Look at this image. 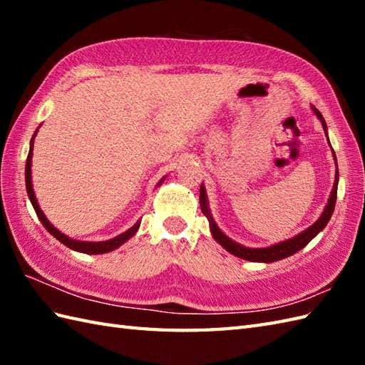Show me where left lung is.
<instances>
[{"instance_id":"8db88e82","label":"left lung","mask_w":365,"mask_h":365,"mask_svg":"<svg viewBox=\"0 0 365 365\" xmlns=\"http://www.w3.org/2000/svg\"><path fill=\"white\" fill-rule=\"evenodd\" d=\"M314 113L317 114V118H319L323 123V128H324V133H327V122H324L322 113L317 110V108L312 106ZM334 161L337 165V160H336V153H334ZM337 182H339V169L336 170V180H334V187H332L331 191V196L327 207H324V210L322 213V216L319 220H317L311 227H307L304 232H301L297 237H293L290 240H285V242H281L277 245L273 246H268V247H246L235 243L234 240H230L227 235H224L222 232L220 230V227L216 226V222L213 221L210 212H208V205H207V196H205V188L204 185H200V207H202V213L207 216L208 221H210V230H212V235L213 238L218 242L224 250L229 251L230 254L237 255L240 259H245V260H250V262H276V260H281L289 257V255L298 252L299 250H302L311 240L322 232L327 226L328 221L331 220V215L334 212V207H336V199H337Z\"/></svg>"}]
</instances>
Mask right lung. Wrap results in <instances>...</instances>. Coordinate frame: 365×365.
Masks as SVG:
<instances>
[{
	"label": "right lung",
	"mask_w": 365,
	"mask_h": 365,
	"mask_svg": "<svg viewBox=\"0 0 365 365\" xmlns=\"http://www.w3.org/2000/svg\"><path fill=\"white\" fill-rule=\"evenodd\" d=\"M37 131V130H36ZM36 135V133H34ZM34 138V136H33ZM31 160H33V139H31V147H29V153H28V158H26V168H25V180H26V191H28V196L31 204H33L34 210L37 213V218L41 220V222L43 224V227L50 232V234L59 240L61 243L66 245L67 247H71L73 251H78V252H84V254H105V252H110L114 251L115 247H119L120 245H123L136 234V230L139 227V221L135 224L133 227H130L128 230L123 232V234L114 237L111 240H106V242H78V240H73V238H68L67 235H64L63 232H59L56 227L51 226V222L45 218L43 212L41 210V207L37 204V199L34 195V190H33V182H31ZM165 180V178H161V182ZM160 182V183H161ZM158 183V185H160Z\"/></svg>",
	"instance_id": "obj_1"
}]
</instances>
